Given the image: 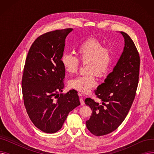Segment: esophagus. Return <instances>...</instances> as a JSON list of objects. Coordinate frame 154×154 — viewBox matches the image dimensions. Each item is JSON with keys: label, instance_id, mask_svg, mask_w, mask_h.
<instances>
[{"label": "esophagus", "instance_id": "34e87169", "mask_svg": "<svg viewBox=\"0 0 154 154\" xmlns=\"http://www.w3.org/2000/svg\"><path fill=\"white\" fill-rule=\"evenodd\" d=\"M79 95L80 96H82V93H79ZM80 103H81L82 106H84V105L85 104L84 100L83 98H82V97H80Z\"/></svg>", "mask_w": 154, "mask_h": 154}]
</instances>
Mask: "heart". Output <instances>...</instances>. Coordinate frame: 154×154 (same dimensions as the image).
Returning a JSON list of instances; mask_svg holds the SVG:
<instances>
[{"instance_id":"1","label":"heart","mask_w":154,"mask_h":154,"mask_svg":"<svg viewBox=\"0 0 154 154\" xmlns=\"http://www.w3.org/2000/svg\"><path fill=\"white\" fill-rule=\"evenodd\" d=\"M77 52L80 61L88 63L87 72L89 74L70 80L69 86L79 92L87 93L97 84L95 72L100 77L107 75L114 64L115 54L112 48L103 46L95 38L86 39L79 46ZM80 61L76 56L67 53L63 54L61 57L65 71L70 74L77 72Z\"/></svg>"}]
</instances>
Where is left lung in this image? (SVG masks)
<instances>
[{"label":"left lung","instance_id":"left-lung-1","mask_svg":"<svg viewBox=\"0 0 154 154\" xmlns=\"http://www.w3.org/2000/svg\"><path fill=\"white\" fill-rule=\"evenodd\" d=\"M124 38L123 52L113 71L95 91L102 101L87 98L85 103L92 110L86 126L92 134L102 136L114 131L125 119L134 102L139 82L140 56L131 38Z\"/></svg>","mask_w":154,"mask_h":154}]
</instances>
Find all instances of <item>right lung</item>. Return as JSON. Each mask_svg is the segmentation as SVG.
I'll list each match as a JSON object with an SVG mask.
<instances>
[{
  "label": "right lung",
  "mask_w": 154,
  "mask_h": 154,
  "mask_svg": "<svg viewBox=\"0 0 154 154\" xmlns=\"http://www.w3.org/2000/svg\"><path fill=\"white\" fill-rule=\"evenodd\" d=\"M69 28L47 32L32 44L22 80L24 106L31 121L40 131L55 133L69 113L80 104L77 92L59 94L64 88L65 71L61 57Z\"/></svg>",
  "instance_id": "1"
}]
</instances>
